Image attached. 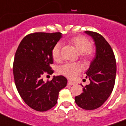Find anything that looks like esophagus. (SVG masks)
Masks as SVG:
<instances>
[{
	"label": "esophagus",
	"mask_w": 126,
	"mask_h": 126,
	"mask_svg": "<svg viewBox=\"0 0 126 126\" xmlns=\"http://www.w3.org/2000/svg\"><path fill=\"white\" fill-rule=\"evenodd\" d=\"M74 83H73V82H71V81H69V80H68V85H74Z\"/></svg>",
	"instance_id": "esophagus-1"
}]
</instances>
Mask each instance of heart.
Here are the masks:
<instances>
[{"mask_svg": "<svg viewBox=\"0 0 126 126\" xmlns=\"http://www.w3.org/2000/svg\"><path fill=\"white\" fill-rule=\"evenodd\" d=\"M69 43L73 45L80 53V57L85 62H88L95 56V52L92 46L91 42L83 36H75L69 40ZM61 44L58 42L53 46L52 55L54 60L59 62L62 59L61 55ZM82 69V66L79 63H68L61 66L59 72L63 75L74 79Z\"/></svg>", "mask_w": 126, "mask_h": 126, "instance_id": "1", "label": "heart"}]
</instances>
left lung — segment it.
<instances>
[{"label": "left lung", "mask_w": 126, "mask_h": 126, "mask_svg": "<svg viewBox=\"0 0 126 126\" xmlns=\"http://www.w3.org/2000/svg\"><path fill=\"white\" fill-rule=\"evenodd\" d=\"M96 46V57L86 71L90 82L83 86V92L75 97L78 107L86 110L97 109L106 102L115 83L116 64L114 52L104 37L96 32L85 31Z\"/></svg>", "instance_id": "obj_1"}]
</instances>
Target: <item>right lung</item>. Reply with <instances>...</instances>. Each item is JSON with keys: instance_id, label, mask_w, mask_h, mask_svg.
Here are the masks:
<instances>
[{"instance_id": "obj_1", "label": "right lung", "mask_w": 126, "mask_h": 126, "mask_svg": "<svg viewBox=\"0 0 126 126\" xmlns=\"http://www.w3.org/2000/svg\"><path fill=\"white\" fill-rule=\"evenodd\" d=\"M62 37L59 32H37L26 35L16 51L13 73L19 95L29 107L37 111H46L57 103L58 94L65 87L66 78L53 76L45 82L44 73H53L52 50Z\"/></svg>"}]
</instances>
